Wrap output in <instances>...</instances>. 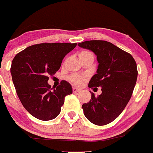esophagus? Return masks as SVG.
I'll list each match as a JSON object with an SVG mask.
<instances>
[{
	"instance_id": "1",
	"label": "esophagus",
	"mask_w": 153,
	"mask_h": 153,
	"mask_svg": "<svg viewBox=\"0 0 153 153\" xmlns=\"http://www.w3.org/2000/svg\"><path fill=\"white\" fill-rule=\"evenodd\" d=\"M79 91H81V89H80V88L73 87V92L74 93H77V92H79Z\"/></svg>"
}]
</instances>
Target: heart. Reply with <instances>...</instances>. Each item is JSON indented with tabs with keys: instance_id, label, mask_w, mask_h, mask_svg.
I'll return each instance as SVG.
<instances>
[{
	"instance_id": "heart-1",
	"label": "heart",
	"mask_w": 153,
	"mask_h": 153,
	"mask_svg": "<svg viewBox=\"0 0 153 153\" xmlns=\"http://www.w3.org/2000/svg\"><path fill=\"white\" fill-rule=\"evenodd\" d=\"M87 52H89V51H83L80 53H87ZM69 79H70V81L73 84L76 85H81L83 83V82H84V78H83V76H79V75H76V74L72 75L71 76H70Z\"/></svg>"
}]
</instances>
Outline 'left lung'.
<instances>
[{
  "instance_id": "obj_1",
  "label": "left lung",
  "mask_w": 153,
  "mask_h": 153,
  "mask_svg": "<svg viewBox=\"0 0 153 153\" xmlns=\"http://www.w3.org/2000/svg\"><path fill=\"white\" fill-rule=\"evenodd\" d=\"M78 45L92 51L99 62L88 87H102L100 95L91 93L89 102L82 105L84 115L91 123L105 125L122 113L131 98L138 76L136 62L130 53L105 40H88Z\"/></svg>"
}]
</instances>
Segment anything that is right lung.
Segmentation results:
<instances>
[{
	"label": "right lung",
	"instance_id": "obj_1",
	"mask_svg": "<svg viewBox=\"0 0 153 153\" xmlns=\"http://www.w3.org/2000/svg\"><path fill=\"white\" fill-rule=\"evenodd\" d=\"M76 43L54 42L31 45L17 53L11 66L17 94L26 110L42 121L55 119L59 114L65 97L72 94L71 85L62 80L51 91L48 76L59 69L67 53Z\"/></svg>",
	"mask_w": 153,
	"mask_h": 153
}]
</instances>
